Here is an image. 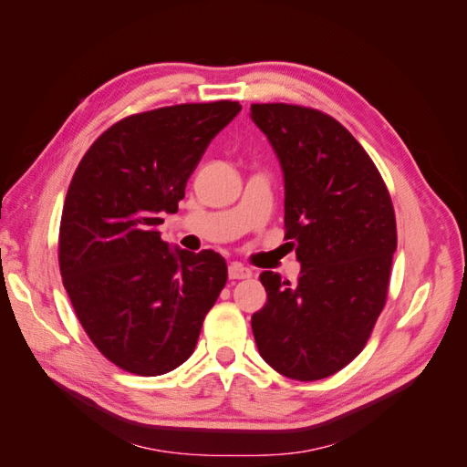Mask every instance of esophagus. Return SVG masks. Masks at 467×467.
Listing matches in <instances>:
<instances>
[{"instance_id": "1", "label": "esophagus", "mask_w": 467, "mask_h": 467, "mask_svg": "<svg viewBox=\"0 0 467 467\" xmlns=\"http://www.w3.org/2000/svg\"><path fill=\"white\" fill-rule=\"evenodd\" d=\"M251 268L239 265V263H232L230 268H228V276L232 280H245V278H251Z\"/></svg>"}]
</instances>
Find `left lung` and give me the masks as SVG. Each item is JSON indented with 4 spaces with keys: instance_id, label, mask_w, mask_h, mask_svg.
I'll return each instance as SVG.
<instances>
[{
    "instance_id": "left-lung-1",
    "label": "left lung",
    "mask_w": 467,
    "mask_h": 467,
    "mask_svg": "<svg viewBox=\"0 0 467 467\" xmlns=\"http://www.w3.org/2000/svg\"><path fill=\"white\" fill-rule=\"evenodd\" d=\"M285 173V239L298 282L265 271L266 304L251 317L263 360L278 374L333 376L368 343L386 306L398 228L370 155L341 122L286 103L251 105Z\"/></svg>"
}]
</instances>
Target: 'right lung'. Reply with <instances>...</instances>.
Segmentation results:
<instances>
[{"label": "right lung", "instance_id": "1", "mask_svg": "<svg viewBox=\"0 0 467 467\" xmlns=\"http://www.w3.org/2000/svg\"><path fill=\"white\" fill-rule=\"evenodd\" d=\"M239 110L214 101L126 117L95 140L69 182L58 237L64 288L93 345L126 372L161 376L185 362L225 286L220 253L171 251L158 225Z\"/></svg>", "mask_w": 467, "mask_h": 467}]
</instances>
